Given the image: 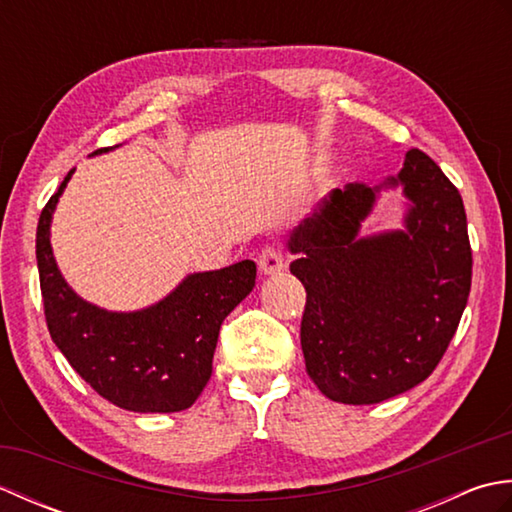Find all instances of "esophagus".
<instances>
[{
	"label": "esophagus",
	"mask_w": 512,
	"mask_h": 512,
	"mask_svg": "<svg viewBox=\"0 0 512 512\" xmlns=\"http://www.w3.org/2000/svg\"><path fill=\"white\" fill-rule=\"evenodd\" d=\"M257 264L259 270H262V275H275L286 266V257L281 253L279 246H266L262 248V253H259Z\"/></svg>",
	"instance_id": "obj_1"
}]
</instances>
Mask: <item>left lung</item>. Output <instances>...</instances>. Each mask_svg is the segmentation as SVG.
<instances>
[{
    "instance_id": "obj_1",
    "label": "left lung",
    "mask_w": 512,
    "mask_h": 512,
    "mask_svg": "<svg viewBox=\"0 0 512 512\" xmlns=\"http://www.w3.org/2000/svg\"><path fill=\"white\" fill-rule=\"evenodd\" d=\"M405 228L361 237L380 187L347 184L290 235V273L306 288L301 350L308 376L345 405H374L438 367L471 292L473 257L460 191L424 151L398 178Z\"/></svg>"
}]
</instances>
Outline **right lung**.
Listing matches in <instances>:
<instances>
[{
    "label": "right lung",
    "mask_w": 512,
    "mask_h": 512,
    "mask_svg": "<svg viewBox=\"0 0 512 512\" xmlns=\"http://www.w3.org/2000/svg\"><path fill=\"white\" fill-rule=\"evenodd\" d=\"M110 151V149H99ZM43 206L37 266L52 341L85 383L116 407L140 413L189 409L213 372L222 321L255 286L250 259L193 273L156 306L107 312L65 284L50 246V222L65 184Z\"/></svg>",
    "instance_id": "obj_1"
}]
</instances>
